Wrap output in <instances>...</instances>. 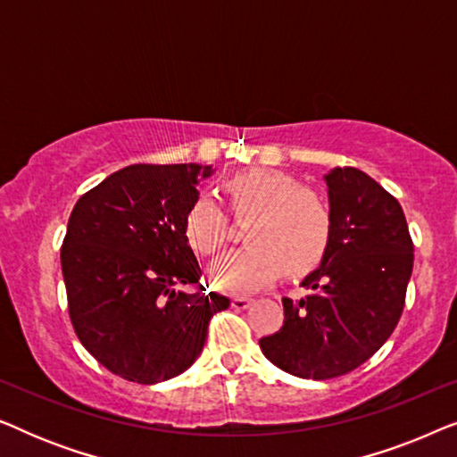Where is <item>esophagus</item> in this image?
<instances>
[{"label": "esophagus", "instance_id": "34e87169", "mask_svg": "<svg viewBox=\"0 0 457 457\" xmlns=\"http://www.w3.org/2000/svg\"><path fill=\"white\" fill-rule=\"evenodd\" d=\"M252 302H253L252 297L237 295V297H233V308H235V310H245V308H249V305H252Z\"/></svg>", "mask_w": 457, "mask_h": 457}]
</instances>
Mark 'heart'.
Segmentation results:
<instances>
[{
    "label": "heart",
    "instance_id": "1",
    "mask_svg": "<svg viewBox=\"0 0 457 457\" xmlns=\"http://www.w3.org/2000/svg\"><path fill=\"white\" fill-rule=\"evenodd\" d=\"M235 218H249L243 228L247 245L224 253L210 268L214 287L252 293L280 272L302 277L322 264L335 233L327 197L302 187L289 174L268 168L233 174L222 183ZM183 233L199 255H214L228 237V218L210 195H199L187 210Z\"/></svg>",
    "mask_w": 457,
    "mask_h": 457
}]
</instances>
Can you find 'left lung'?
I'll return each instance as SVG.
<instances>
[{
    "instance_id": "left-lung-1",
    "label": "left lung",
    "mask_w": 457,
    "mask_h": 457,
    "mask_svg": "<svg viewBox=\"0 0 457 457\" xmlns=\"http://www.w3.org/2000/svg\"><path fill=\"white\" fill-rule=\"evenodd\" d=\"M333 243L305 277L308 295L283 299L285 320L262 337V353L302 378H335L364 364L395 330L405 305L414 243L403 210L358 168L327 177Z\"/></svg>"
}]
</instances>
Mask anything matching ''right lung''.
Listing matches in <instances>:
<instances>
[{
  "label": "right lung",
  "instance_id": "add662e5",
  "mask_svg": "<svg viewBox=\"0 0 457 457\" xmlns=\"http://www.w3.org/2000/svg\"><path fill=\"white\" fill-rule=\"evenodd\" d=\"M199 164H133L74 205L64 243L68 314L83 347L130 383L154 385L185 372L202 353L210 318L230 299L174 291L202 278L183 233L197 199Z\"/></svg>",
  "mask_w": 457,
  "mask_h": 457
}]
</instances>
